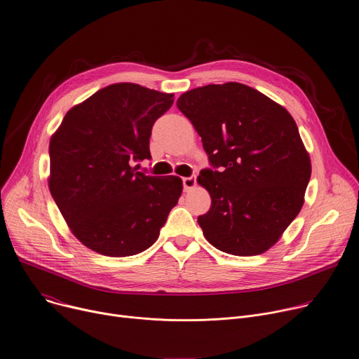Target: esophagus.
<instances>
[{
  "label": "esophagus",
  "mask_w": 359,
  "mask_h": 359,
  "mask_svg": "<svg viewBox=\"0 0 359 359\" xmlns=\"http://www.w3.org/2000/svg\"><path fill=\"white\" fill-rule=\"evenodd\" d=\"M182 182H183V189H184L186 191H189V190H191L194 186H196V176L183 177Z\"/></svg>",
  "instance_id": "esophagus-1"
}]
</instances>
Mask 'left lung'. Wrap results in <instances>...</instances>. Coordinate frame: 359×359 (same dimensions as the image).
Listing matches in <instances>:
<instances>
[{"instance_id":"obj_1","label":"left lung","mask_w":359,"mask_h":359,"mask_svg":"<svg viewBox=\"0 0 359 359\" xmlns=\"http://www.w3.org/2000/svg\"><path fill=\"white\" fill-rule=\"evenodd\" d=\"M176 104L202 137L212 166L198 177L212 198L198 217L205 238L236 256L266 252L301 212L311 179L295 120L241 83L193 88Z\"/></svg>"}]
</instances>
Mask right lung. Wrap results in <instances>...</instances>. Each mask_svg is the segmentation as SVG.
<instances>
[{"label": "right lung", "instance_id": "obj_1", "mask_svg": "<svg viewBox=\"0 0 359 359\" xmlns=\"http://www.w3.org/2000/svg\"><path fill=\"white\" fill-rule=\"evenodd\" d=\"M173 94L135 83L107 86L64 116L50 140V193L74 236L111 257L137 255L158 238L182 194L177 176H147L154 121Z\"/></svg>", "mask_w": 359, "mask_h": 359}]
</instances>
